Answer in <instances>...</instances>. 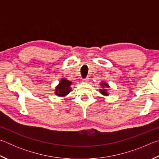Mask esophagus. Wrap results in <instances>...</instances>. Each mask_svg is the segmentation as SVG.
<instances>
[{"mask_svg":"<svg viewBox=\"0 0 159 159\" xmlns=\"http://www.w3.org/2000/svg\"><path fill=\"white\" fill-rule=\"evenodd\" d=\"M88 80H89V78H85V79H83L82 80V82L83 83H87V82H88Z\"/></svg>","mask_w":159,"mask_h":159,"instance_id":"obj_1","label":"esophagus"}]
</instances>
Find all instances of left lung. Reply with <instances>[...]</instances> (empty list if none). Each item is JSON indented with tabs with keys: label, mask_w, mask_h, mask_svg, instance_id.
I'll list each match as a JSON object with an SVG mask.
<instances>
[{
	"label": "left lung",
	"mask_w": 159,
	"mask_h": 159,
	"mask_svg": "<svg viewBox=\"0 0 159 159\" xmlns=\"http://www.w3.org/2000/svg\"><path fill=\"white\" fill-rule=\"evenodd\" d=\"M100 85L102 86V89H99V93L104 96H108V88H109V85L106 82H102L100 83Z\"/></svg>",
	"instance_id": "obj_1"
}]
</instances>
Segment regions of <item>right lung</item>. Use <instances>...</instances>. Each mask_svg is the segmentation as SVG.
I'll use <instances>...</instances> for the list:
<instances>
[{
	"instance_id": "add662e5",
	"label": "right lung",
	"mask_w": 159,
	"mask_h": 159,
	"mask_svg": "<svg viewBox=\"0 0 159 159\" xmlns=\"http://www.w3.org/2000/svg\"><path fill=\"white\" fill-rule=\"evenodd\" d=\"M72 82L62 78L55 88V95L59 97H65L71 90V85Z\"/></svg>"
}]
</instances>
